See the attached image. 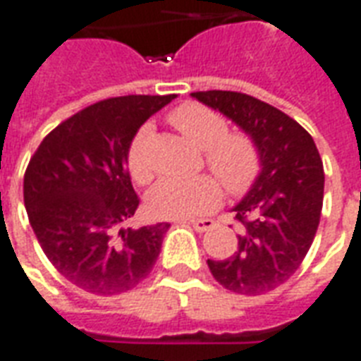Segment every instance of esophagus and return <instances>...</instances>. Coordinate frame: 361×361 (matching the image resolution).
<instances>
[{
    "label": "esophagus",
    "mask_w": 361,
    "mask_h": 361,
    "mask_svg": "<svg viewBox=\"0 0 361 361\" xmlns=\"http://www.w3.org/2000/svg\"><path fill=\"white\" fill-rule=\"evenodd\" d=\"M190 224L194 226L196 232H205V230H209L215 226V221H213V219H194V221H190Z\"/></svg>",
    "instance_id": "obj_1"
}]
</instances>
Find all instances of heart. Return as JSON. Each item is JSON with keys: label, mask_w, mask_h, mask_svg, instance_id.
<instances>
[{"label": "heart", "mask_w": 361, "mask_h": 361, "mask_svg": "<svg viewBox=\"0 0 361 361\" xmlns=\"http://www.w3.org/2000/svg\"><path fill=\"white\" fill-rule=\"evenodd\" d=\"M169 121L192 145L203 150L205 164L232 196H240L253 186L261 169L259 150L251 137L228 133V123L209 108L186 102L169 114ZM150 123L135 133L127 148V169L133 180L146 184L154 175L148 158L152 139ZM222 190L209 175L194 178L165 177L148 192V209L161 219H188L213 211L221 203Z\"/></svg>", "instance_id": "1"}]
</instances>
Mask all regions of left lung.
Segmentation results:
<instances>
[{
  "label": "left lung",
  "instance_id": "1",
  "mask_svg": "<svg viewBox=\"0 0 361 361\" xmlns=\"http://www.w3.org/2000/svg\"><path fill=\"white\" fill-rule=\"evenodd\" d=\"M192 97L232 119L259 150L261 173L235 203L238 251L207 261L228 291L262 295L286 283L312 245L324 203V164L306 129L262 100L235 91Z\"/></svg>",
  "mask_w": 361,
  "mask_h": 361
}]
</instances>
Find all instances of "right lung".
Segmentation results:
<instances>
[{
  "label": "right lung",
  "mask_w": 361,
  "mask_h": 361,
  "mask_svg": "<svg viewBox=\"0 0 361 361\" xmlns=\"http://www.w3.org/2000/svg\"><path fill=\"white\" fill-rule=\"evenodd\" d=\"M175 94L100 100L55 127L24 173V207L51 264L83 291L118 295L150 274L167 222L126 228L139 207L127 148Z\"/></svg>",
  "instance_id": "1"
}]
</instances>
